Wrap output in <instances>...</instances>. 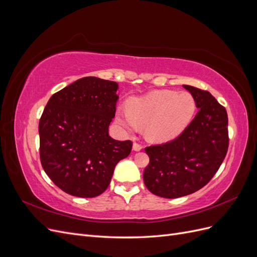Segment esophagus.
Returning a JSON list of instances; mask_svg holds the SVG:
<instances>
[{"instance_id": "34e87169", "label": "esophagus", "mask_w": 257, "mask_h": 257, "mask_svg": "<svg viewBox=\"0 0 257 257\" xmlns=\"http://www.w3.org/2000/svg\"><path fill=\"white\" fill-rule=\"evenodd\" d=\"M143 145L142 144H139V143H137V142H134V144H133V149H134V151H141V150H143Z\"/></svg>"}]
</instances>
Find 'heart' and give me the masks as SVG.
Masks as SVG:
<instances>
[{
	"label": "heart",
	"instance_id": "1",
	"mask_svg": "<svg viewBox=\"0 0 257 257\" xmlns=\"http://www.w3.org/2000/svg\"><path fill=\"white\" fill-rule=\"evenodd\" d=\"M195 111L196 102L190 92L159 90L132 98L128 109L119 107L115 118L128 132L147 126V137L150 141L166 143L183 133Z\"/></svg>",
	"mask_w": 257,
	"mask_h": 257
}]
</instances>
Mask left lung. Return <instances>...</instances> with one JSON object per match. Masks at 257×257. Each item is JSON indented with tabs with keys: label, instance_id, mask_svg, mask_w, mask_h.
<instances>
[{
	"label": "left lung",
	"instance_id": "obj_1",
	"mask_svg": "<svg viewBox=\"0 0 257 257\" xmlns=\"http://www.w3.org/2000/svg\"><path fill=\"white\" fill-rule=\"evenodd\" d=\"M199 108L183 133L165 144L145 148L150 162L144 182L154 195L178 198L200 190L219 170L228 150L225 107L206 90L183 85Z\"/></svg>",
	"mask_w": 257,
	"mask_h": 257
}]
</instances>
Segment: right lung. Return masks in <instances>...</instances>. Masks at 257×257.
<instances>
[{
	"label": "right lung",
	"instance_id": "1",
	"mask_svg": "<svg viewBox=\"0 0 257 257\" xmlns=\"http://www.w3.org/2000/svg\"><path fill=\"white\" fill-rule=\"evenodd\" d=\"M118 83L83 77L54 93L38 125L45 173L69 195L91 198L104 193L131 141H114L108 127L115 114Z\"/></svg>",
	"mask_w": 257,
	"mask_h": 257
}]
</instances>
